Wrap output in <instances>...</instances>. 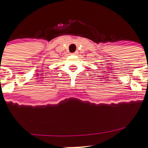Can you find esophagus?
<instances>
[{
  "label": "esophagus",
  "instance_id": "esophagus-1",
  "mask_svg": "<svg viewBox=\"0 0 148 148\" xmlns=\"http://www.w3.org/2000/svg\"><path fill=\"white\" fill-rule=\"evenodd\" d=\"M78 53H79V51H75L74 53H73V54H74V55H77Z\"/></svg>",
  "mask_w": 148,
  "mask_h": 148
}]
</instances>
